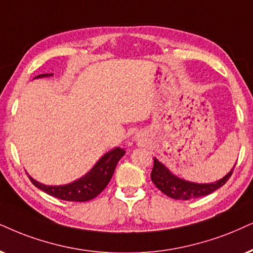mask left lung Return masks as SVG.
I'll use <instances>...</instances> for the list:
<instances>
[{"instance_id": "1", "label": "left lung", "mask_w": 253, "mask_h": 253, "mask_svg": "<svg viewBox=\"0 0 253 253\" xmlns=\"http://www.w3.org/2000/svg\"><path fill=\"white\" fill-rule=\"evenodd\" d=\"M235 166L225 176L218 181L210 182V183H196V182L187 181L176 176L162 162L154 158V167H153L150 177H152L153 183L167 196L174 200H190V198H197L211 194L224 185L231 176Z\"/></svg>"}]
</instances>
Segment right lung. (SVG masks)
<instances>
[{
  "label": "right lung",
  "instance_id": "right-lung-1",
  "mask_svg": "<svg viewBox=\"0 0 253 253\" xmlns=\"http://www.w3.org/2000/svg\"><path fill=\"white\" fill-rule=\"evenodd\" d=\"M51 76H53L52 73H44V75L35 77L34 79ZM125 153L126 152L119 147L108 150L98 160L97 164L89 169L84 176L77 178L68 184L47 185L36 181L30 175H29V178L35 187L43 190L44 193L51 195V196L63 201H70V202L71 201L72 202H86V201L98 196L106 188L108 182L111 181L112 175L116 170L118 162L125 155Z\"/></svg>",
  "mask_w": 253,
  "mask_h": 253
}]
</instances>
